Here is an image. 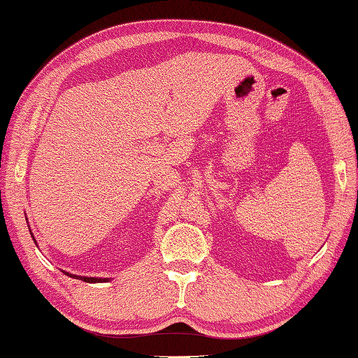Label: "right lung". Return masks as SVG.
Wrapping results in <instances>:
<instances>
[{"instance_id": "obj_1", "label": "right lung", "mask_w": 358, "mask_h": 358, "mask_svg": "<svg viewBox=\"0 0 358 358\" xmlns=\"http://www.w3.org/2000/svg\"><path fill=\"white\" fill-rule=\"evenodd\" d=\"M30 234H32V232H30ZM32 239H34V236H32ZM34 242L37 243V241H35V239H34ZM67 276L76 278V279H80V281H84V282H108V278H87V276H76V274H69V273H67Z\"/></svg>"}]
</instances>
